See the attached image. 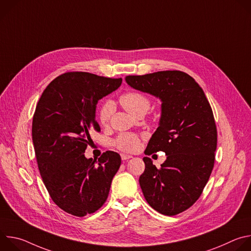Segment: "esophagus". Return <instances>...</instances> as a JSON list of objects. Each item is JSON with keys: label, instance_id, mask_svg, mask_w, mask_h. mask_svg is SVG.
Masks as SVG:
<instances>
[{"label": "esophagus", "instance_id": "1", "mask_svg": "<svg viewBox=\"0 0 251 251\" xmlns=\"http://www.w3.org/2000/svg\"><path fill=\"white\" fill-rule=\"evenodd\" d=\"M132 156L131 155H127V154H121V159L122 161H127L129 159H131Z\"/></svg>", "mask_w": 251, "mask_h": 251}]
</instances>
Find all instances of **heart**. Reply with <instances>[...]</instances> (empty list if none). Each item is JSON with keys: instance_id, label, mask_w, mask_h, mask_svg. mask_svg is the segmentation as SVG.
<instances>
[{"instance_id": "heart-1", "label": "heart", "mask_w": 251, "mask_h": 251, "mask_svg": "<svg viewBox=\"0 0 251 251\" xmlns=\"http://www.w3.org/2000/svg\"><path fill=\"white\" fill-rule=\"evenodd\" d=\"M120 102L124 108L132 115L146 113L151 106V101L147 95L139 91H129L120 97ZM114 111V103L111 100L104 101L98 111V120L100 124L106 125ZM115 146L125 152H133L139 147V137L135 134L124 133L118 136L114 141Z\"/></svg>"}]
</instances>
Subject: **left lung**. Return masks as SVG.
<instances>
[{
	"label": "left lung",
	"instance_id": "obj_1",
	"mask_svg": "<svg viewBox=\"0 0 251 251\" xmlns=\"http://www.w3.org/2000/svg\"><path fill=\"white\" fill-rule=\"evenodd\" d=\"M125 80L162 102L159 127L144 153L163 151L167 160L157 169L150 158H143L145 171L139 183L155 210L176 216L197 201L213 168L218 134L211 107L201 87L183 71L129 75Z\"/></svg>",
	"mask_w": 251,
	"mask_h": 251
}]
</instances>
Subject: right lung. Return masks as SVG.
Returning a JSON list of instances; mask_svg holds the SVG:
<instances>
[{"label": "right lung", "instance_id": "add662e5", "mask_svg": "<svg viewBox=\"0 0 251 251\" xmlns=\"http://www.w3.org/2000/svg\"><path fill=\"white\" fill-rule=\"evenodd\" d=\"M122 78L88 73H66L43 92L32 119V143L44 184L64 211L84 217L108 198L120 155L106 151L98 158L84 156L95 120L98 100L115 91Z\"/></svg>", "mask_w": 251, "mask_h": 251}]
</instances>
